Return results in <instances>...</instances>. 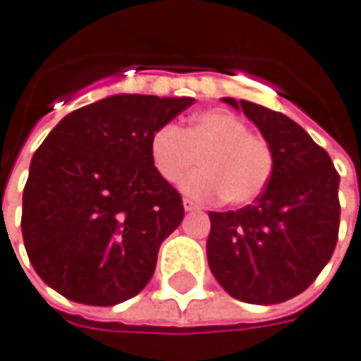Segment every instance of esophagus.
Instances as JSON below:
<instances>
[{
  "instance_id": "34e87169",
  "label": "esophagus",
  "mask_w": 361,
  "mask_h": 361,
  "mask_svg": "<svg viewBox=\"0 0 361 361\" xmlns=\"http://www.w3.org/2000/svg\"><path fill=\"white\" fill-rule=\"evenodd\" d=\"M183 206H185L186 212H195V210H200V206L196 204V202H192L190 198H185V200H183Z\"/></svg>"
}]
</instances>
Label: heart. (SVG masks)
<instances>
[{
    "label": "heart",
    "instance_id": "obj_1",
    "mask_svg": "<svg viewBox=\"0 0 361 361\" xmlns=\"http://www.w3.org/2000/svg\"><path fill=\"white\" fill-rule=\"evenodd\" d=\"M149 155L157 175L175 183L200 157L204 169L186 175L180 190L192 198H224L226 204L253 202L269 185L275 153L267 139L250 131L228 109L196 114L185 129L166 123L149 139Z\"/></svg>",
    "mask_w": 361,
    "mask_h": 361
}]
</instances>
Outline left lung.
Returning a JSON list of instances; mask_svg holds the SVG:
<instances>
[{
    "instance_id": "8db88e82",
    "label": "left lung",
    "mask_w": 361,
    "mask_h": 361,
    "mask_svg": "<svg viewBox=\"0 0 361 361\" xmlns=\"http://www.w3.org/2000/svg\"><path fill=\"white\" fill-rule=\"evenodd\" d=\"M224 102L259 128L273 147L275 166L253 204L208 214V265L233 299L285 302L309 289L334 253L340 175L326 151L290 118L253 102Z\"/></svg>"
}]
</instances>
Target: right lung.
<instances>
[{"mask_svg": "<svg viewBox=\"0 0 361 361\" xmlns=\"http://www.w3.org/2000/svg\"><path fill=\"white\" fill-rule=\"evenodd\" d=\"M195 98L119 94L74 109L35 151L21 232L37 275L62 297L111 307L145 289L183 198L157 175L149 139Z\"/></svg>", "mask_w": 361, "mask_h": 361, "instance_id": "right-lung-1", "label": "right lung"}]
</instances>
